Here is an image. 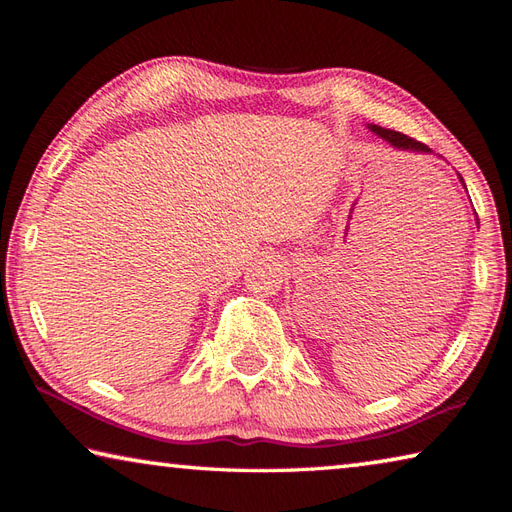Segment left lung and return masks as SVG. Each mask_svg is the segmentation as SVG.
Here are the masks:
<instances>
[{"mask_svg":"<svg viewBox=\"0 0 512 512\" xmlns=\"http://www.w3.org/2000/svg\"><path fill=\"white\" fill-rule=\"evenodd\" d=\"M369 129H372V132H374L376 136L387 140V143H391V145L398 147V149L422 151V154H429V151H431L424 143H418V140H413V138H409V136H405V134L394 132V129H385V127H380V125H369ZM460 180H462V178H460ZM462 182H464V180H462Z\"/></svg>","mask_w":512,"mask_h":512,"instance_id":"left-lung-1","label":"left lung"}]
</instances>
